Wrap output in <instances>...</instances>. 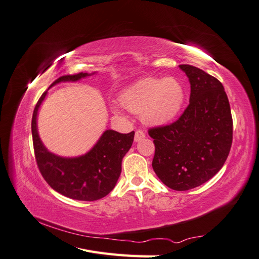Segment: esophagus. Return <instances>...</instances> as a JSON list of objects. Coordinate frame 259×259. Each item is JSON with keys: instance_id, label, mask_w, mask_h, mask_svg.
Here are the masks:
<instances>
[{"instance_id": "34e87169", "label": "esophagus", "mask_w": 259, "mask_h": 259, "mask_svg": "<svg viewBox=\"0 0 259 259\" xmlns=\"http://www.w3.org/2000/svg\"><path fill=\"white\" fill-rule=\"evenodd\" d=\"M145 137H146V135H145V133L143 131H136L134 140L136 143H138V142H140V140H143Z\"/></svg>"}]
</instances>
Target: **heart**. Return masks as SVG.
<instances>
[{"instance_id":"obj_1","label":"heart","mask_w":259,"mask_h":259,"mask_svg":"<svg viewBox=\"0 0 259 259\" xmlns=\"http://www.w3.org/2000/svg\"><path fill=\"white\" fill-rule=\"evenodd\" d=\"M186 99L183 84L175 77H145L125 89L120 95V103L126 110L140 114L149 126H163L174 121ZM116 114L122 109L113 106Z\"/></svg>"}]
</instances>
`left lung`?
<instances>
[{
	"label": "left lung",
	"instance_id": "8db88e82",
	"mask_svg": "<svg viewBox=\"0 0 259 259\" xmlns=\"http://www.w3.org/2000/svg\"><path fill=\"white\" fill-rule=\"evenodd\" d=\"M189 79V106L169 125L149 130L155 146L152 167L161 182L177 191L192 189L215 176L232 144L228 97L216 77L180 65Z\"/></svg>",
	"mask_w": 259,
	"mask_h": 259
}]
</instances>
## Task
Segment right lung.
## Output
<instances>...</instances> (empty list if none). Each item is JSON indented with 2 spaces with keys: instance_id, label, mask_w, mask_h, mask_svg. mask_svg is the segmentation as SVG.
<instances>
[{
  "instance_id": "1",
  "label": "right lung",
  "mask_w": 259,
  "mask_h": 259,
  "mask_svg": "<svg viewBox=\"0 0 259 259\" xmlns=\"http://www.w3.org/2000/svg\"><path fill=\"white\" fill-rule=\"evenodd\" d=\"M94 73L64 75L50 89L61 82H76ZM48 91L38 99L31 123L35 160L43 178L55 191L70 199L96 201L106 197L112 191L121 175L122 160L132 147L135 132L121 134L107 130L91 150L83 155L66 158L55 154L43 145L37 132L38 109Z\"/></svg>"
}]
</instances>
